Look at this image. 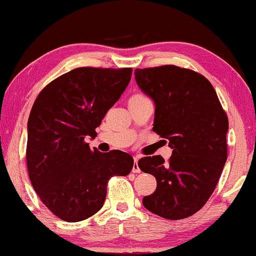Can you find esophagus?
Masks as SVG:
<instances>
[{
	"label": "esophagus",
	"mask_w": 256,
	"mask_h": 256,
	"mask_svg": "<svg viewBox=\"0 0 256 256\" xmlns=\"http://www.w3.org/2000/svg\"><path fill=\"white\" fill-rule=\"evenodd\" d=\"M138 156L134 158V164H132V172H141L140 170V167H138Z\"/></svg>",
	"instance_id": "esophagus-1"
}]
</instances>
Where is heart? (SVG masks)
<instances>
[{
	"label": "heart",
	"mask_w": 256,
	"mask_h": 256,
	"mask_svg": "<svg viewBox=\"0 0 256 256\" xmlns=\"http://www.w3.org/2000/svg\"><path fill=\"white\" fill-rule=\"evenodd\" d=\"M132 98H144V96H142V95H135V96H132Z\"/></svg>",
	"instance_id": "b5f03b06"
}]
</instances>
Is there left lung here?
Here are the masks:
<instances>
[{"label": "left lung", "mask_w": 256, "mask_h": 256, "mask_svg": "<svg viewBox=\"0 0 256 256\" xmlns=\"http://www.w3.org/2000/svg\"><path fill=\"white\" fill-rule=\"evenodd\" d=\"M138 88L155 104L154 127L172 149L138 161L154 175L156 190L142 204L168 220L190 216L204 207L227 161L228 118L216 92L204 76L176 66L135 69Z\"/></svg>", "instance_id": "obj_1"}]
</instances>
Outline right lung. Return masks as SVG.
I'll use <instances>...</instances> for the list:
<instances>
[{"label": "right lung", "mask_w": 256, "mask_h": 256, "mask_svg": "<svg viewBox=\"0 0 256 256\" xmlns=\"http://www.w3.org/2000/svg\"><path fill=\"white\" fill-rule=\"evenodd\" d=\"M132 78V68H76L40 92L28 118L26 166L41 201L62 220L78 222L98 213L107 184L126 176L134 160L121 150H92L106 112Z\"/></svg>", "instance_id": "right-lung-1"}]
</instances>
